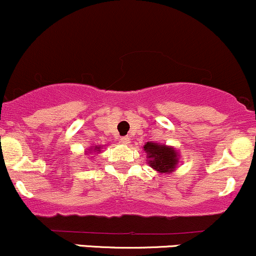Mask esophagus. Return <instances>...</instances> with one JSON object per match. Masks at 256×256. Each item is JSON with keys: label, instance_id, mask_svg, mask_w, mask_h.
<instances>
[{"label": "esophagus", "instance_id": "1", "mask_svg": "<svg viewBox=\"0 0 256 256\" xmlns=\"http://www.w3.org/2000/svg\"><path fill=\"white\" fill-rule=\"evenodd\" d=\"M120 140V142H123V144H128V142H130V138H129L128 136H122Z\"/></svg>", "mask_w": 256, "mask_h": 256}]
</instances>
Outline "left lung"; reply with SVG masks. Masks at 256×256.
Returning a JSON list of instances; mask_svg holds the SVG:
<instances>
[{"label": "left lung", "mask_w": 256, "mask_h": 256, "mask_svg": "<svg viewBox=\"0 0 256 256\" xmlns=\"http://www.w3.org/2000/svg\"><path fill=\"white\" fill-rule=\"evenodd\" d=\"M145 152L149 155V164L156 171L167 173L173 171L177 161V152L173 148L158 145L155 142H146L144 145Z\"/></svg>", "instance_id": "left-lung-1"}]
</instances>
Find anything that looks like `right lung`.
<instances>
[{"instance_id":"right-lung-1","label":"right lung","mask_w":256,"mask_h":256,"mask_svg":"<svg viewBox=\"0 0 256 256\" xmlns=\"http://www.w3.org/2000/svg\"><path fill=\"white\" fill-rule=\"evenodd\" d=\"M98 149H100V148H98V146H96V148H95V149H94V150H98Z\"/></svg>"}]
</instances>
